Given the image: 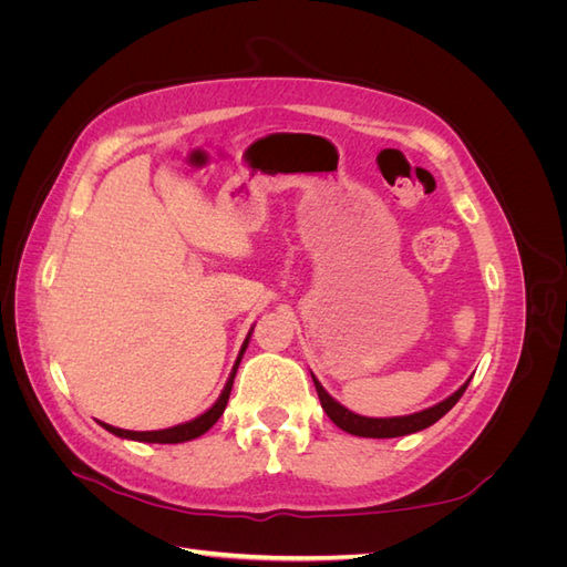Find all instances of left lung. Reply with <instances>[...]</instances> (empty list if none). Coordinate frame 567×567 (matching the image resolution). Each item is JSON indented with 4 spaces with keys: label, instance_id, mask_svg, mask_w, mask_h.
<instances>
[{
    "label": "left lung",
    "instance_id": "left-lung-1",
    "mask_svg": "<svg viewBox=\"0 0 567 567\" xmlns=\"http://www.w3.org/2000/svg\"><path fill=\"white\" fill-rule=\"evenodd\" d=\"M312 381L317 388V394L321 400V406L329 419L340 427V431H346L350 435H359V437H402V435H411V433H419L423 427L437 423L447 411L461 400V394L466 392L471 379L463 383L454 394H450L447 400L437 402L431 409H423L416 411V414H409V416H392V419H369V416H359L354 411L346 409L340 402H336L329 392L323 390V385L317 381V375L312 373Z\"/></svg>",
    "mask_w": 567,
    "mask_h": 567
}]
</instances>
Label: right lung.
<instances>
[{
    "label": "right lung",
    "instance_id": "add662e5",
    "mask_svg": "<svg viewBox=\"0 0 567 567\" xmlns=\"http://www.w3.org/2000/svg\"><path fill=\"white\" fill-rule=\"evenodd\" d=\"M252 331V329H250ZM250 342V333L246 336L244 346H241V352H238V359L236 364L229 373V381L225 385V390H221V394L217 398V402L208 409L203 411L200 416H196L194 421H186V423H179V425H173V427H163V431H123V427H115V425H109V423H101V427H106L109 433L117 435V437H125V440H136V442H151V444H179V442H188V440H196L200 437L203 433H208L210 427L217 423V419L225 414L227 409V402H229V394H231V385H234V375H236V369L238 364H241V357L248 348Z\"/></svg>",
    "mask_w": 567,
    "mask_h": 567
}]
</instances>
